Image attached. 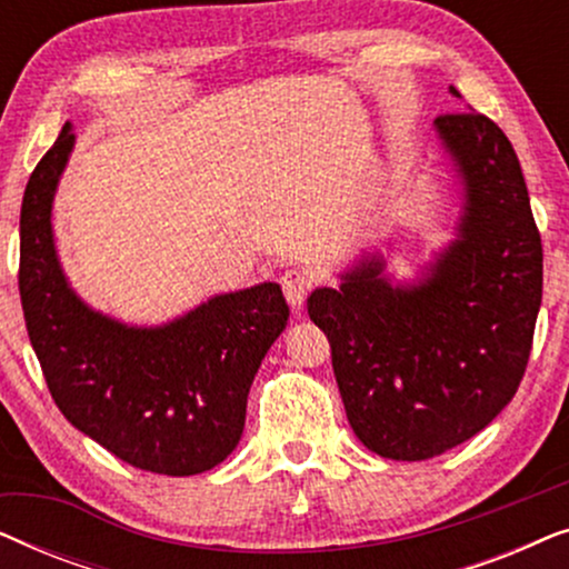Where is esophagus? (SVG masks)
Returning <instances> with one entry per match:
<instances>
[{"label":"esophagus","mask_w":569,"mask_h":569,"mask_svg":"<svg viewBox=\"0 0 569 569\" xmlns=\"http://www.w3.org/2000/svg\"><path fill=\"white\" fill-rule=\"evenodd\" d=\"M279 284H282L287 302H290L292 308H300L302 300L308 298L310 287H313V274H310L308 269H287L282 279H279Z\"/></svg>","instance_id":"1"}]
</instances>
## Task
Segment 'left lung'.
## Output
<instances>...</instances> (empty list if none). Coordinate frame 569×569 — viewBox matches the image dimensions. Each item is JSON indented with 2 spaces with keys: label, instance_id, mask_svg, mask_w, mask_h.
<instances>
[{
  "label": "left lung",
  "instance_id": "obj_1",
  "mask_svg": "<svg viewBox=\"0 0 569 569\" xmlns=\"http://www.w3.org/2000/svg\"><path fill=\"white\" fill-rule=\"evenodd\" d=\"M435 127L463 178L458 238L419 284L391 287L383 261L362 259L308 298L349 425L393 461L446 453L508 407L541 306V236L510 139L477 111Z\"/></svg>",
  "mask_w": 569,
  "mask_h": 569
}]
</instances>
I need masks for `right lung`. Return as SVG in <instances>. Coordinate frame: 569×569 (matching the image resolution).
<instances>
[{
    "instance_id": "1",
    "label": "right lung",
    "mask_w": 569,
    "mask_h": 569,
    "mask_svg": "<svg viewBox=\"0 0 569 569\" xmlns=\"http://www.w3.org/2000/svg\"><path fill=\"white\" fill-rule=\"evenodd\" d=\"M69 123L38 162L20 212V300L61 415L137 469L191 477L236 450L263 355L290 318L274 282L217 295L158 329L96 313L69 290L51 201L72 152Z\"/></svg>"
}]
</instances>
